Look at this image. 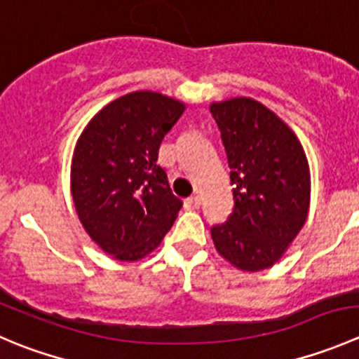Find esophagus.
<instances>
[{
  "label": "esophagus",
  "mask_w": 359,
  "mask_h": 359,
  "mask_svg": "<svg viewBox=\"0 0 359 359\" xmlns=\"http://www.w3.org/2000/svg\"><path fill=\"white\" fill-rule=\"evenodd\" d=\"M187 207H193V208H198L201 205V196L200 194H193V196H189L186 200Z\"/></svg>",
  "instance_id": "esophagus-1"
}]
</instances>
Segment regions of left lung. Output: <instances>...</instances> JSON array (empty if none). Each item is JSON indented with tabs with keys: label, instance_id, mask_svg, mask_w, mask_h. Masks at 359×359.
Masks as SVG:
<instances>
[{
	"label": "left lung",
	"instance_id": "8db88e82",
	"mask_svg": "<svg viewBox=\"0 0 359 359\" xmlns=\"http://www.w3.org/2000/svg\"><path fill=\"white\" fill-rule=\"evenodd\" d=\"M210 112L228 156L235 200L228 221L212 226V240L229 263L257 272L283 256L307 221V156L293 131L254 100L214 103Z\"/></svg>",
	"mask_w": 359,
	"mask_h": 359
}]
</instances>
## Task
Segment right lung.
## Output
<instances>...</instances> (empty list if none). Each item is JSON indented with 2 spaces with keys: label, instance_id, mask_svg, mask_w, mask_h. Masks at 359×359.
<instances>
[{
  "label": "right lung",
  "instance_id": "obj_1",
  "mask_svg": "<svg viewBox=\"0 0 359 359\" xmlns=\"http://www.w3.org/2000/svg\"><path fill=\"white\" fill-rule=\"evenodd\" d=\"M184 109L159 93H131L96 114L76 142V214L89 236L117 259L135 261L154 250L182 207L158 154Z\"/></svg>",
  "mask_w": 359,
  "mask_h": 359
}]
</instances>
